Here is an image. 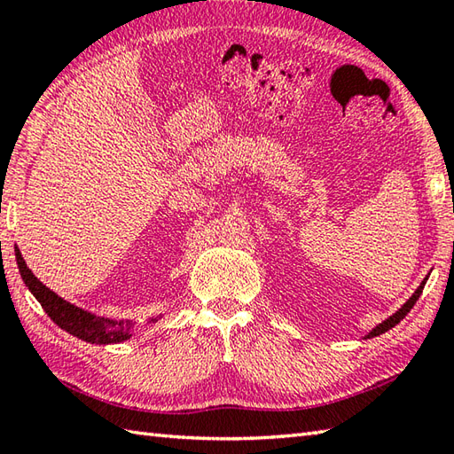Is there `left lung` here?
Returning a JSON list of instances; mask_svg holds the SVG:
<instances>
[{
	"label": "left lung",
	"instance_id": "1",
	"mask_svg": "<svg viewBox=\"0 0 454 454\" xmlns=\"http://www.w3.org/2000/svg\"><path fill=\"white\" fill-rule=\"evenodd\" d=\"M427 279H429V275H427V278H425V279L421 281V286L415 289L413 295H411L410 299H407L405 303H403L402 307H399V309L395 310V313H394L392 317H387L386 321H381L380 325H376V326L372 328V331H370L366 336H364V339H374V336L384 334V333H387V331H389V328H394L397 323H402L403 318H405V315L410 313V310L413 309V305L417 303V299H419V295H421V293H423V287H425V283H427Z\"/></svg>",
	"mask_w": 454,
	"mask_h": 454
}]
</instances>
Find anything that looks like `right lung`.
Returning <instances> with one entry per match:
<instances>
[{
    "mask_svg": "<svg viewBox=\"0 0 454 454\" xmlns=\"http://www.w3.org/2000/svg\"><path fill=\"white\" fill-rule=\"evenodd\" d=\"M15 260L27 289H29L33 293V297L39 301L44 313L51 317V321L59 325L62 331H67L68 334H73L76 339L90 344H118L123 340H129L133 336V328H136V323L133 321H114V318L98 317L90 313V310H84L73 303H68V301L59 297L55 291H51L44 283L35 278L33 271L27 268L23 255L17 247ZM159 318H161V315L149 318V323H157Z\"/></svg>",
    "mask_w": 454,
    "mask_h": 454,
    "instance_id": "1",
    "label": "right lung"
}]
</instances>
